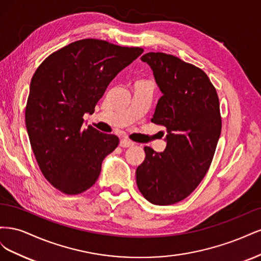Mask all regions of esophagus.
I'll use <instances>...</instances> for the list:
<instances>
[{
    "instance_id": "34e87169",
    "label": "esophagus",
    "mask_w": 261,
    "mask_h": 261,
    "mask_svg": "<svg viewBox=\"0 0 261 261\" xmlns=\"http://www.w3.org/2000/svg\"><path fill=\"white\" fill-rule=\"evenodd\" d=\"M120 146L123 147V148H128V147L134 146V143H133L132 140L123 138V139H121V141H120Z\"/></svg>"
}]
</instances>
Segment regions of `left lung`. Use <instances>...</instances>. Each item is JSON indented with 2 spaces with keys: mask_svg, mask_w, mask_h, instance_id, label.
<instances>
[{
  "mask_svg": "<svg viewBox=\"0 0 261 261\" xmlns=\"http://www.w3.org/2000/svg\"><path fill=\"white\" fill-rule=\"evenodd\" d=\"M152 69L162 92L151 122L167 128V147L146 158L136 170L140 193L153 204L185 199L209 170L221 134L217 90L202 69L171 54L149 52L140 58Z\"/></svg>",
  "mask_w": 261,
  "mask_h": 261,
  "instance_id": "8db88e82",
  "label": "left lung"
}]
</instances>
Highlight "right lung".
Masks as SVG:
<instances>
[{"label":"right lung","instance_id":"obj_1","mask_svg":"<svg viewBox=\"0 0 261 261\" xmlns=\"http://www.w3.org/2000/svg\"><path fill=\"white\" fill-rule=\"evenodd\" d=\"M144 52L98 39H83L49 55L30 82L25 120L43 176L67 195L96 183L105 158L118 145L115 135L88 126L113 78Z\"/></svg>","mask_w":261,"mask_h":261}]
</instances>
